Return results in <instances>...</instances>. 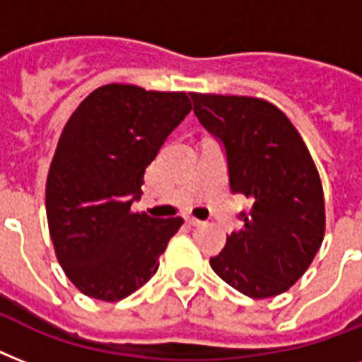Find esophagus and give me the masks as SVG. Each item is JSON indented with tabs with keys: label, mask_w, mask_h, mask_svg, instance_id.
<instances>
[{
	"label": "esophagus",
	"mask_w": 362,
	"mask_h": 362,
	"mask_svg": "<svg viewBox=\"0 0 362 362\" xmlns=\"http://www.w3.org/2000/svg\"><path fill=\"white\" fill-rule=\"evenodd\" d=\"M186 221L189 223V226H201V223H203V221L197 220V218H193V216H187Z\"/></svg>",
	"instance_id": "1"
}]
</instances>
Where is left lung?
Wrapping results in <instances>:
<instances>
[{"mask_svg":"<svg viewBox=\"0 0 362 362\" xmlns=\"http://www.w3.org/2000/svg\"><path fill=\"white\" fill-rule=\"evenodd\" d=\"M193 112L226 146L229 184L250 199L244 226L210 267L252 298L286 293L325 237L320 173L303 136L276 105L246 95L192 93Z\"/></svg>","mask_w":362,"mask_h":362,"instance_id":"8db88e82","label":"left lung"}]
</instances>
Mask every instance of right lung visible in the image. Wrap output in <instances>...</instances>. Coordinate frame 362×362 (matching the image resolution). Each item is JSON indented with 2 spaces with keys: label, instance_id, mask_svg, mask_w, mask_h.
<instances>
[{
  "label": "right lung",
  "instance_id": "1",
  "mask_svg": "<svg viewBox=\"0 0 362 362\" xmlns=\"http://www.w3.org/2000/svg\"><path fill=\"white\" fill-rule=\"evenodd\" d=\"M192 110L186 92L133 84L93 90L69 116L47 176L54 252L73 286L116 303L146 284L184 220L133 212L144 170Z\"/></svg>",
  "mask_w": 362,
  "mask_h": 362
}]
</instances>
